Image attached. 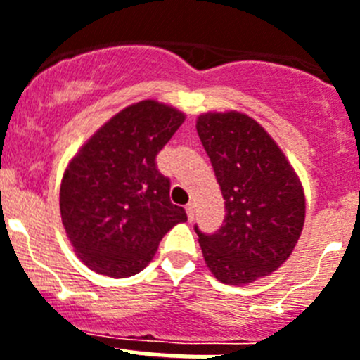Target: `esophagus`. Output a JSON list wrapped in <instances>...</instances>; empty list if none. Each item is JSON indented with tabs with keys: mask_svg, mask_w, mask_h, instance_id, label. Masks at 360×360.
I'll return each instance as SVG.
<instances>
[{
	"mask_svg": "<svg viewBox=\"0 0 360 360\" xmlns=\"http://www.w3.org/2000/svg\"><path fill=\"white\" fill-rule=\"evenodd\" d=\"M186 212H187V219L193 221V219H195V203H187Z\"/></svg>",
	"mask_w": 360,
	"mask_h": 360,
	"instance_id": "obj_1",
	"label": "esophagus"
}]
</instances>
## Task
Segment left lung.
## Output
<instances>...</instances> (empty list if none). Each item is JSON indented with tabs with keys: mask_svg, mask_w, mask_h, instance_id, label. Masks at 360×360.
Segmentation results:
<instances>
[{
	"mask_svg": "<svg viewBox=\"0 0 360 360\" xmlns=\"http://www.w3.org/2000/svg\"><path fill=\"white\" fill-rule=\"evenodd\" d=\"M196 131L225 200L214 234L195 227L205 265L225 285H249L287 262L304 225L303 184L278 142L241 111H207Z\"/></svg>",
	"mask_w": 360,
	"mask_h": 360,
	"instance_id": "obj_1",
	"label": "left lung"
}]
</instances>
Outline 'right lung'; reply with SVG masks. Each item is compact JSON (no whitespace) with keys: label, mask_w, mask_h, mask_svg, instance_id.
<instances>
[{"label":"right lung","mask_w":360,"mask_h":360,"mask_svg":"<svg viewBox=\"0 0 360 360\" xmlns=\"http://www.w3.org/2000/svg\"><path fill=\"white\" fill-rule=\"evenodd\" d=\"M184 120L186 113L153 98L129 104L68 162L59 193L63 227L79 259L97 274H139L165 232L187 221L155 164Z\"/></svg>","instance_id":"right-lung-1"}]
</instances>
